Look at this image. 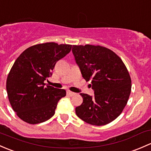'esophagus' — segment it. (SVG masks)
I'll return each mask as SVG.
<instances>
[{
  "instance_id": "esophagus-1",
  "label": "esophagus",
  "mask_w": 151,
  "mask_h": 151,
  "mask_svg": "<svg viewBox=\"0 0 151 151\" xmlns=\"http://www.w3.org/2000/svg\"><path fill=\"white\" fill-rule=\"evenodd\" d=\"M66 94H67L69 96H73L75 95V93H73V92L71 91H69V90H67V91H66Z\"/></svg>"
}]
</instances>
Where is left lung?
Returning a JSON list of instances; mask_svg holds the SVG:
<instances>
[{"instance_id": "obj_1", "label": "left lung", "mask_w": 151, "mask_h": 151, "mask_svg": "<svg viewBox=\"0 0 151 151\" xmlns=\"http://www.w3.org/2000/svg\"><path fill=\"white\" fill-rule=\"evenodd\" d=\"M72 53L82 77L91 80L93 98L80 93L83 102L75 109L79 118L103 126L122 114L131 93V78L123 61L114 51L101 45H73Z\"/></svg>"}]
</instances>
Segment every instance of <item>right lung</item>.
<instances>
[{
    "label": "right lung",
    "mask_w": 151,
    "mask_h": 151,
    "mask_svg": "<svg viewBox=\"0 0 151 151\" xmlns=\"http://www.w3.org/2000/svg\"><path fill=\"white\" fill-rule=\"evenodd\" d=\"M71 45L45 42L27 48L17 58L6 80L9 102L17 115L27 123L44 122L55 114L66 90L45 85L58 60L71 51Z\"/></svg>",
    "instance_id": "right-lung-1"
}]
</instances>
